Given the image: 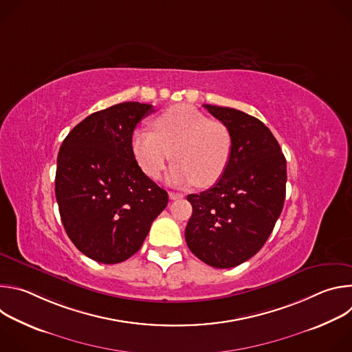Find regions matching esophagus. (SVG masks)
Segmentation results:
<instances>
[{
	"label": "esophagus",
	"mask_w": 352,
	"mask_h": 352,
	"mask_svg": "<svg viewBox=\"0 0 352 352\" xmlns=\"http://www.w3.org/2000/svg\"><path fill=\"white\" fill-rule=\"evenodd\" d=\"M168 196H170L171 200H177V199H182V197H184L182 193H177V192H170Z\"/></svg>",
	"instance_id": "34e87169"
}]
</instances>
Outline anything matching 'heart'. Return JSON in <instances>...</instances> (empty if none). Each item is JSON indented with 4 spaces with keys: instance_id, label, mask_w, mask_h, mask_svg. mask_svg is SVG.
Wrapping results in <instances>:
<instances>
[{
    "instance_id": "heart-1",
    "label": "heart",
    "mask_w": 352,
    "mask_h": 352,
    "mask_svg": "<svg viewBox=\"0 0 352 352\" xmlns=\"http://www.w3.org/2000/svg\"><path fill=\"white\" fill-rule=\"evenodd\" d=\"M155 129L136 128L131 136L133 157L150 178H159L168 160V179L175 185L210 186L228 167L232 133L221 122L188 104L173 106L155 120Z\"/></svg>"
}]
</instances>
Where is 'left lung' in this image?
Listing matches in <instances>:
<instances>
[{
    "label": "left lung",
    "mask_w": 352,
    "mask_h": 352,
    "mask_svg": "<svg viewBox=\"0 0 352 352\" xmlns=\"http://www.w3.org/2000/svg\"><path fill=\"white\" fill-rule=\"evenodd\" d=\"M232 133V153L216 185L188 195L185 228L190 252L209 266L235 267L256 255L272 234L285 199L287 162L270 129L230 107L204 106Z\"/></svg>",
    "instance_id": "obj_1"
}]
</instances>
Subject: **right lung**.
Masks as SVG:
<instances>
[{
    "instance_id": "add662e5",
    "label": "right lung",
    "mask_w": 352,
    "mask_h": 352,
    "mask_svg": "<svg viewBox=\"0 0 352 352\" xmlns=\"http://www.w3.org/2000/svg\"><path fill=\"white\" fill-rule=\"evenodd\" d=\"M152 104L126 102L97 111L64 139L56 197L64 228L87 258L114 265L140 249L168 193L138 166L131 136Z\"/></svg>"
}]
</instances>
